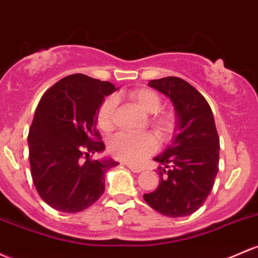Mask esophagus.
Segmentation results:
<instances>
[{
    "label": "esophagus",
    "instance_id": "34e87169",
    "mask_svg": "<svg viewBox=\"0 0 258 258\" xmlns=\"http://www.w3.org/2000/svg\"><path fill=\"white\" fill-rule=\"evenodd\" d=\"M127 167H128L134 173H141L143 170L141 167H136V165H132V164H127Z\"/></svg>",
    "mask_w": 258,
    "mask_h": 258
}]
</instances>
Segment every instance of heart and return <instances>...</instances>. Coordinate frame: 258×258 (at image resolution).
I'll return each mask as SVG.
<instances>
[{"label":"heart","mask_w":258,"mask_h":258,"mask_svg":"<svg viewBox=\"0 0 258 258\" xmlns=\"http://www.w3.org/2000/svg\"><path fill=\"white\" fill-rule=\"evenodd\" d=\"M128 99L136 104L143 112L152 115L161 107V97L151 89H138L128 94ZM116 100L107 97L97 111V124L105 132L115 127ZM151 126L161 140H168L174 132L175 120L170 113H158L151 117ZM156 137L151 134H118L108 141V153L118 161L131 164H140L157 150Z\"/></svg>","instance_id":"1"}]
</instances>
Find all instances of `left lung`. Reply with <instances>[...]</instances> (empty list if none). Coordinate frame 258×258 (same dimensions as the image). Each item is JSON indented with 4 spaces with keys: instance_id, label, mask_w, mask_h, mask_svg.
I'll use <instances>...</instances> for the list:
<instances>
[{
    "instance_id": "1",
    "label": "left lung",
    "mask_w": 258,
    "mask_h": 258,
    "mask_svg": "<svg viewBox=\"0 0 258 258\" xmlns=\"http://www.w3.org/2000/svg\"><path fill=\"white\" fill-rule=\"evenodd\" d=\"M175 110L174 137L153 161L159 163V185L143 194L159 214L181 218L195 213L213 189L219 170V141L213 111L194 86L177 77L151 80Z\"/></svg>"
}]
</instances>
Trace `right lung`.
<instances>
[{
  "label": "right lung",
  "instance_id": "1",
  "mask_svg": "<svg viewBox=\"0 0 258 258\" xmlns=\"http://www.w3.org/2000/svg\"><path fill=\"white\" fill-rule=\"evenodd\" d=\"M116 90L108 81L74 74L40 99L28 134L29 163L38 194L55 210L79 213L104 194L105 174L118 163L89 156L105 150L96 130L97 111Z\"/></svg>",
  "mask_w": 258,
  "mask_h": 258
}]
</instances>
